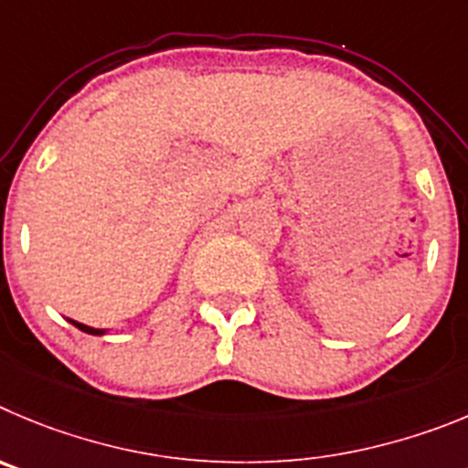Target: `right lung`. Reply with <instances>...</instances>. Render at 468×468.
Returning a JSON list of instances; mask_svg holds the SVG:
<instances>
[{
	"label": "right lung",
	"mask_w": 468,
	"mask_h": 468,
	"mask_svg": "<svg viewBox=\"0 0 468 468\" xmlns=\"http://www.w3.org/2000/svg\"><path fill=\"white\" fill-rule=\"evenodd\" d=\"M69 322L74 324V326H77V328H81L83 334H90V335H104V334H107V331H104V328H92V326H86V324L74 322V319H69Z\"/></svg>",
	"instance_id": "add662e5"
}]
</instances>
